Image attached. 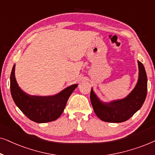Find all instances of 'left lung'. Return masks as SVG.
Here are the masks:
<instances>
[{
  "instance_id": "8db88e82",
  "label": "left lung",
  "mask_w": 155,
  "mask_h": 155,
  "mask_svg": "<svg viewBox=\"0 0 155 155\" xmlns=\"http://www.w3.org/2000/svg\"><path fill=\"white\" fill-rule=\"evenodd\" d=\"M139 78L130 94L120 100L110 103L102 102L91 88V102L96 115L101 120L108 123H122L133 116L143 105L147 96V77L145 67L138 61Z\"/></svg>"
}]
</instances>
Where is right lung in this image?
Here are the masks:
<instances>
[{
    "label": "right lung",
    "mask_w": 155,
    "mask_h": 155,
    "mask_svg": "<svg viewBox=\"0 0 155 155\" xmlns=\"http://www.w3.org/2000/svg\"><path fill=\"white\" fill-rule=\"evenodd\" d=\"M14 64L10 74V92L14 102L31 120L44 123L55 120L62 114L68 99L77 84L66 88L54 96H31L19 87L15 76Z\"/></svg>",
    "instance_id": "1"
}]
</instances>
